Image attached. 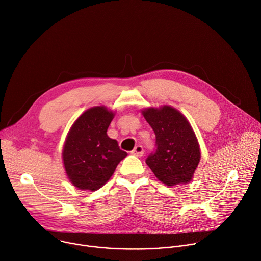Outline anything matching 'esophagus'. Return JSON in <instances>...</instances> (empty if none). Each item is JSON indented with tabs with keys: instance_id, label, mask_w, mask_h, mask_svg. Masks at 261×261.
Instances as JSON below:
<instances>
[{
	"instance_id": "34e87169",
	"label": "esophagus",
	"mask_w": 261,
	"mask_h": 261,
	"mask_svg": "<svg viewBox=\"0 0 261 261\" xmlns=\"http://www.w3.org/2000/svg\"><path fill=\"white\" fill-rule=\"evenodd\" d=\"M130 153L135 156H138V158H141V156H143V154H144V149L141 145H137Z\"/></svg>"
}]
</instances>
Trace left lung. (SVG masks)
Returning a JSON list of instances; mask_svg holds the SVG:
<instances>
[{"instance_id": "1", "label": "left lung", "mask_w": 261, "mask_h": 261, "mask_svg": "<svg viewBox=\"0 0 261 261\" xmlns=\"http://www.w3.org/2000/svg\"><path fill=\"white\" fill-rule=\"evenodd\" d=\"M142 114L156 138V149L146 160L155 177L167 186L190 182L200 161V150L188 120L171 106L148 108Z\"/></svg>"}]
</instances>
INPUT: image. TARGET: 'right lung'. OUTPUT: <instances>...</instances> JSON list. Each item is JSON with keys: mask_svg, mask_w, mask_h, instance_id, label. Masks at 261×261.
I'll return each instance as SVG.
<instances>
[{"mask_svg": "<svg viewBox=\"0 0 261 261\" xmlns=\"http://www.w3.org/2000/svg\"><path fill=\"white\" fill-rule=\"evenodd\" d=\"M114 113L98 106L86 110L72 125L63 149V160L71 183L81 190L95 191L113 175L126 158L107 129Z\"/></svg>", "mask_w": 261, "mask_h": 261, "instance_id": "1", "label": "right lung"}]
</instances>
